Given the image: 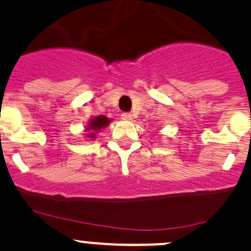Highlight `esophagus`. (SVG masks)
<instances>
[{
  "label": "esophagus",
  "mask_w": 251,
  "mask_h": 251,
  "mask_svg": "<svg viewBox=\"0 0 251 251\" xmlns=\"http://www.w3.org/2000/svg\"><path fill=\"white\" fill-rule=\"evenodd\" d=\"M122 120H125V121H131V120H133V116H131V113L125 112V113H122Z\"/></svg>",
  "instance_id": "esophagus-1"
}]
</instances>
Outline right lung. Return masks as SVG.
<instances>
[{"label":"right lung","mask_w":251,"mask_h":251,"mask_svg":"<svg viewBox=\"0 0 251 251\" xmlns=\"http://www.w3.org/2000/svg\"><path fill=\"white\" fill-rule=\"evenodd\" d=\"M110 122L111 120H108L106 116H98V117L93 118V120L88 123V126H86V130L89 131L88 138H95L96 131L101 130L102 128L107 126L110 125Z\"/></svg>","instance_id":"right-lung-1"}]
</instances>
